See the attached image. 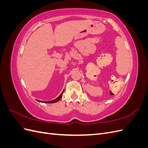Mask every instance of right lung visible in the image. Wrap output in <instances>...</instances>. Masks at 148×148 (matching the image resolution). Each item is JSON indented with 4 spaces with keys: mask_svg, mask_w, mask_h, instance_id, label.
<instances>
[{
    "mask_svg": "<svg viewBox=\"0 0 148 148\" xmlns=\"http://www.w3.org/2000/svg\"><path fill=\"white\" fill-rule=\"evenodd\" d=\"M64 90L63 91V92H62V93H61V95L58 97L57 99H54V100H52V101H46V102H45V101H39V102H46V103H53V102H57V101H59L61 98H62V95H63V93H64Z\"/></svg>",
    "mask_w": 148,
    "mask_h": 148,
    "instance_id": "1",
    "label": "right lung"
}]
</instances>
